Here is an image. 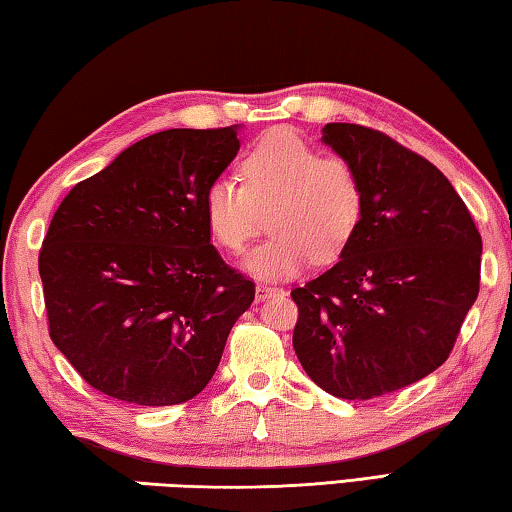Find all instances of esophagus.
<instances>
[{
	"label": "esophagus",
	"instance_id": "34e87169",
	"mask_svg": "<svg viewBox=\"0 0 512 512\" xmlns=\"http://www.w3.org/2000/svg\"><path fill=\"white\" fill-rule=\"evenodd\" d=\"M283 294L281 288H274V285H267V283H258L256 285V301H265V299H272V297H279Z\"/></svg>",
	"mask_w": 512,
	"mask_h": 512
}]
</instances>
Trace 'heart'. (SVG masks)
I'll return each instance as SVG.
<instances>
[{
  "label": "heart",
  "mask_w": 512,
  "mask_h": 512,
  "mask_svg": "<svg viewBox=\"0 0 512 512\" xmlns=\"http://www.w3.org/2000/svg\"><path fill=\"white\" fill-rule=\"evenodd\" d=\"M236 177L218 175L204 191L211 238L242 251L261 229L274 231L249 251L242 267L261 281L294 279L312 261L328 263L346 249L364 211L362 179L344 157L321 152L290 128L272 130L251 148Z\"/></svg>",
  "instance_id": "obj_1"
}]
</instances>
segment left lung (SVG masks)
Returning a JSON list of instances; mask_svg holds the SVG:
<instances>
[{"label": "left lung", "mask_w": 512, "mask_h": 512, "mask_svg": "<svg viewBox=\"0 0 512 512\" xmlns=\"http://www.w3.org/2000/svg\"><path fill=\"white\" fill-rule=\"evenodd\" d=\"M321 141L362 179L360 227L339 261L292 290L310 380L369 400L441 366L479 294L481 236L441 170L378 130L328 123Z\"/></svg>", "instance_id": "8db88e82"}]
</instances>
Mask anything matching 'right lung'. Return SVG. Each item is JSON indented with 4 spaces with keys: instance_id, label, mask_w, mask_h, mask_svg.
<instances>
[{
    "instance_id": "right-lung-1",
    "label": "right lung",
    "mask_w": 512,
    "mask_h": 512,
    "mask_svg": "<svg viewBox=\"0 0 512 512\" xmlns=\"http://www.w3.org/2000/svg\"><path fill=\"white\" fill-rule=\"evenodd\" d=\"M238 130L150 134L53 215L38 261L49 335L105 396L143 407L195 398L254 301V283L211 245L202 206L238 155Z\"/></svg>"
}]
</instances>
